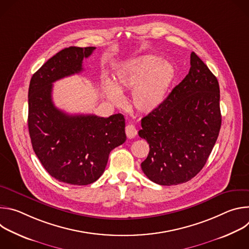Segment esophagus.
I'll use <instances>...</instances> for the list:
<instances>
[{
  "label": "esophagus",
  "mask_w": 249,
  "mask_h": 249,
  "mask_svg": "<svg viewBox=\"0 0 249 249\" xmlns=\"http://www.w3.org/2000/svg\"><path fill=\"white\" fill-rule=\"evenodd\" d=\"M125 133H126L127 138L133 139V138L137 135V130H136L135 126H133L132 124H128V125L125 127Z\"/></svg>",
  "instance_id": "obj_1"
}]
</instances>
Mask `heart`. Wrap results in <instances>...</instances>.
<instances>
[{
    "label": "heart",
    "instance_id": "obj_1",
    "mask_svg": "<svg viewBox=\"0 0 249 249\" xmlns=\"http://www.w3.org/2000/svg\"><path fill=\"white\" fill-rule=\"evenodd\" d=\"M175 76V67L170 62L159 56L144 55L120 64L114 77L115 86L106 81L103 90L116 105L123 103L122 91L133 90L134 108L142 114H149L163 104Z\"/></svg>",
    "mask_w": 249,
    "mask_h": 249
}]
</instances>
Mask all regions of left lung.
Instances as JSON below:
<instances>
[{"label": "left lung", "instance_id": "left-lung-1", "mask_svg": "<svg viewBox=\"0 0 249 249\" xmlns=\"http://www.w3.org/2000/svg\"><path fill=\"white\" fill-rule=\"evenodd\" d=\"M190 65L188 75L160 107L142 119L139 136L148 142L150 152L141 167L160 185L192 179L205 165L221 129L218 80L194 52Z\"/></svg>", "mask_w": 249, "mask_h": 249}]
</instances>
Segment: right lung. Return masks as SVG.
I'll return each mask as SVG.
<instances>
[{
  "mask_svg": "<svg viewBox=\"0 0 249 249\" xmlns=\"http://www.w3.org/2000/svg\"><path fill=\"white\" fill-rule=\"evenodd\" d=\"M95 47L65 48L34 73L28 89V131L35 155L55 179L88 185L104 172L110 152L126 141L125 119L69 115L52 100L53 83L83 71Z\"/></svg>",
  "mask_w": 249,
  "mask_h": 249,
  "instance_id": "1",
  "label": "right lung"
}]
</instances>
